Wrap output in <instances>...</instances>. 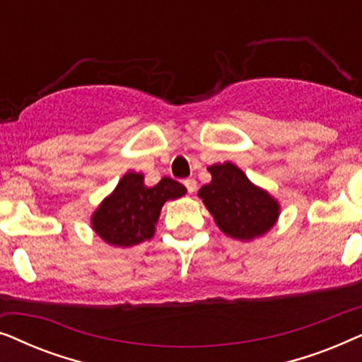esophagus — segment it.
Returning a JSON list of instances; mask_svg holds the SVG:
<instances>
[{
    "mask_svg": "<svg viewBox=\"0 0 362 362\" xmlns=\"http://www.w3.org/2000/svg\"><path fill=\"white\" fill-rule=\"evenodd\" d=\"M185 186H186V189L189 191V194H192V192H196V189H197V181L194 180V177H189V180L185 181Z\"/></svg>",
    "mask_w": 362,
    "mask_h": 362,
    "instance_id": "1",
    "label": "esophagus"
}]
</instances>
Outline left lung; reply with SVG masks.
Wrapping results in <instances>:
<instances>
[{"instance_id": "1", "label": "left lung", "mask_w": 362, "mask_h": 362, "mask_svg": "<svg viewBox=\"0 0 362 362\" xmlns=\"http://www.w3.org/2000/svg\"><path fill=\"white\" fill-rule=\"evenodd\" d=\"M211 182L197 192L216 226L230 239L249 242L265 235L280 217V202L252 182L234 163L207 166Z\"/></svg>"}]
</instances>
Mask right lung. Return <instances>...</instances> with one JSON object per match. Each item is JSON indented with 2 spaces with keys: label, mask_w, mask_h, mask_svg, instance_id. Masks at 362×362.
Returning <instances> with one entry per match:
<instances>
[{
  "label": "right lung",
  "mask_w": 362,
  "mask_h": 362,
  "mask_svg": "<svg viewBox=\"0 0 362 362\" xmlns=\"http://www.w3.org/2000/svg\"><path fill=\"white\" fill-rule=\"evenodd\" d=\"M186 192V187L171 177L146 186L143 173L128 171L92 212V230L113 247L127 249L141 244L155 235L165 202L182 197Z\"/></svg>",
  "instance_id": "1"
}]
</instances>
